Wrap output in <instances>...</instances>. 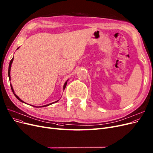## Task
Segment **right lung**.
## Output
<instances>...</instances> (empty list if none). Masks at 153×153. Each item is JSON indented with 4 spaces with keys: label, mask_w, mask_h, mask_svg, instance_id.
<instances>
[{
    "label": "right lung",
    "mask_w": 153,
    "mask_h": 153,
    "mask_svg": "<svg viewBox=\"0 0 153 153\" xmlns=\"http://www.w3.org/2000/svg\"><path fill=\"white\" fill-rule=\"evenodd\" d=\"M19 49V47L17 49ZM13 59H14V58L13 57L12 58V59L10 60V62H9V70H8V76H9V80H10V68H11V65H12V63H13ZM68 80L65 83V84H64V86H63V90H65V88H66V84H67V82H68ZM10 88H11V90H12V91H13V94H14V95L15 96V97H16L19 101H21V102H23V103H26V102H25L23 101H22V99H21L16 94H15V92H14V89H13V86H12V85H11V83H10ZM59 101V100H57V101H55V102H52V103H50V104H46V105H44V106H33V105H30V106H33V107H36V108H42V107H45V106H49V105H51V104H54V103H56V102H58Z\"/></svg>",
    "instance_id": "1"
}]
</instances>
